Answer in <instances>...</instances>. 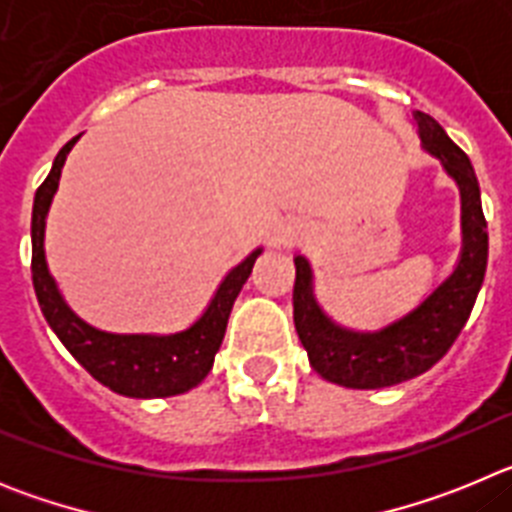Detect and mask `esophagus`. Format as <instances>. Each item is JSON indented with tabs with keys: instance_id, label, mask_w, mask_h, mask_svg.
Returning <instances> with one entry per match:
<instances>
[{
	"instance_id": "esophagus-1",
	"label": "esophagus",
	"mask_w": 512,
	"mask_h": 512,
	"mask_svg": "<svg viewBox=\"0 0 512 512\" xmlns=\"http://www.w3.org/2000/svg\"><path fill=\"white\" fill-rule=\"evenodd\" d=\"M295 238H297V233H295V230H292V228L282 230V233L277 235V241H279V243H292V241H295Z\"/></svg>"
}]
</instances>
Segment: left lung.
I'll use <instances>...</instances> for the list:
<instances>
[{
	"mask_svg": "<svg viewBox=\"0 0 512 512\" xmlns=\"http://www.w3.org/2000/svg\"><path fill=\"white\" fill-rule=\"evenodd\" d=\"M420 146L454 179L461 197V248L454 269L413 310L374 330L336 323L315 297L312 264L295 256V328L310 366L323 379L348 390H384L428 372L446 356L467 325L469 312L485 282L487 223L472 161L446 130L425 112L410 117Z\"/></svg>",
	"mask_w": 512,
	"mask_h": 512,
	"instance_id": "obj_1",
	"label": "left lung"
}]
</instances>
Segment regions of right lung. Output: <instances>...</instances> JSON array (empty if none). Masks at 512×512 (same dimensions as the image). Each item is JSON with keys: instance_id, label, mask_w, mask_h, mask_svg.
Instances as JSON below:
<instances>
[{"instance_id": "obj_1", "label": "right lung", "mask_w": 512, "mask_h": 512, "mask_svg": "<svg viewBox=\"0 0 512 512\" xmlns=\"http://www.w3.org/2000/svg\"><path fill=\"white\" fill-rule=\"evenodd\" d=\"M81 135L71 138L66 146L53 158L51 174L45 176L35 192L33 223H30V238H33V287L38 295L40 310L53 328L61 343L71 351L97 382L110 387L112 392L135 400H156V397L184 395L210 374L215 364V354L220 351L225 328H228L230 310L235 297L241 295L243 284L251 277L264 248H253L241 264L223 277L217 284L215 295L210 297L202 315L176 333H110L89 325L79 318L63 300L61 289L48 269L45 259V220L51 212L53 197L58 192L61 171L66 156L76 146Z\"/></svg>"}]
</instances>
